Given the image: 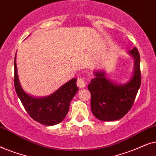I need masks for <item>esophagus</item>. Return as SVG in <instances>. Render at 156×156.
<instances>
[{
	"instance_id": "1",
	"label": "esophagus",
	"mask_w": 156,
	"mask_h": 156,
	"mask_svg": "<svg viewBox=\"0 0 156 156\" xmlns=\"http://www.w3.org/2000/svg\"><path fill=\"white\" fill-rule=\"evenodd\" d=\"M76 84H77V86L80 89H82L86 86V82H85V80L83 78H79L77 82H76Z\"/></svg>"
}]
</instances>
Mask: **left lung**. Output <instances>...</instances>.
<instances>
[{
    "label": "left lung",
    "instance_id": "1",
    "mask_svg": "<svg viewBox=\"0 0 156 156\" xmlns=\"http://www.w3.org/2000/svg\"><path fill=\"white\" fill-rule=\"evenodd\" d=\"M133 57V74L124 84H117L107 79L106 72L95 70V77L91 80L88 89L91 93V108L96 118L112 121L123 118L129 112L140 88V55L137 48L128 51Z\"/></svg>",
    "mask_w": 156,
    "mask_h": 156
}]
</instances>
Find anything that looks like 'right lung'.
<instances>
[{"label":"right lung","mask_w":156,"mask_h":156,"mask_svg":"<svg viewBox=\"0 0 156 156\" xmlns=\"http://www.w3.org/2000/svg\"><path fill=\"white\" fill-rule=\"evenodd\" d=\"M14 68L16 91L31 118L45 126H54L62 122L69 112L70 102L79 89L76 84V79L68 81L50 95L35 97L27 94L21 87L17 70L16 55Z\"/></svg>","instance_id":"right-lung-1"}]
</instances>
